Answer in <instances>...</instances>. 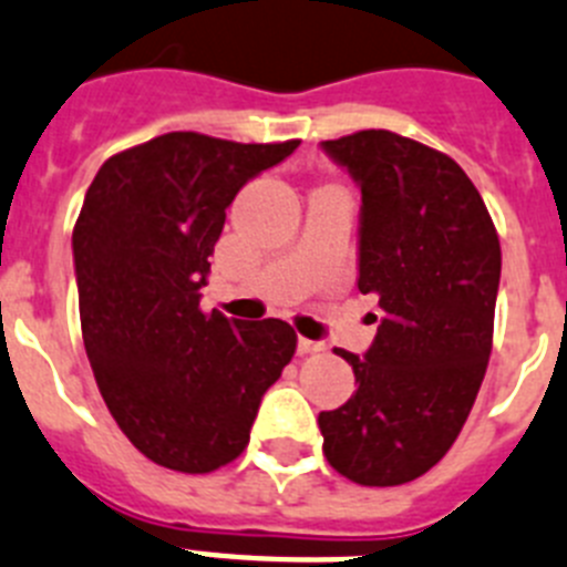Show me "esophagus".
Masks as SVG:
<instances>
[{"mask_svg": "<svg viewBox=\"0 0 567 567\" xmlns=\"http://www.w3.org/2000/svg\"><path fill=\"white\" fill-rule=\"evenodd\" d=\"M297 348H299V353H302V357H308V353L324 351V344H322V342H313V339H305V337H299Z\"/></svg>", "mask_w": 567, "mask_h": 567, "instance_id": "esophagus-1", "label": "esophagus"}]
</instances>
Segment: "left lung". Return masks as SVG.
I'll return each mask as SVG.
<instances>
[{"label":"left lung","mask_w":567,"mask_h":567,"mask_svg":"<svg viewBox=\"0 0 567 567\" xmlns=\"http://www.w3.org/2000/svg\"><path fill=\"white\" fill-rule=\"evenodd\" d=\"M322 147L362 190L359 290L382 308L365 357L337 348L359 385L319 413L322 451L357 485L388 488L431 471L474 408L494 344L499 236L442 151L393 131Z\"/></svg>","instance_id":"left-lung-1"}]
</instances>
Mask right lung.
<instances>
[{
    "instance_id": "1",
    "label": "right lung",
    "mask_w": 567,
    "mask_h": 567,
    "mask_svg": "<svg viewBox=\"0 0 567 567\" xmlns=\"http://www.w3.org/2000/svg\"><path fill=\"white\" fill-rule=\"evenodd\" d=\"M297 145L174 131L113 154L87 188L73 225L82 339L107 411L156 465L210 474L234 462L297 351L282 319L199 308L225 208Z\"/></svg>"
}]
</instances>
